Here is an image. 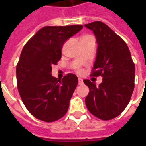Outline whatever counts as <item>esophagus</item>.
<instances>
[{
    "instance_id": "obj_1",
    "label": "esophagus",
    "mask_w": 146,
    "mask_h": 146,
    "mask_svg": "<svg viewBox=\"0 0 146 146\" xmlns=\"http://www.w3.org/2000/svg\"><path fill=\"white\" fill-rule=\"evenodd\" d=\"M83 83L82 78H78V84H83Z\"/></svg>"
}]
</instances>
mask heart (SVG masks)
<instances>
[{"instance_id": "b5f03b06", "label": "heart", "mask_w": 146, "mask_h": 146, "mask_svg": "<svg viewBox=\"0 0 146 146\" xmlns=\"http://www.w3.org/2000/svg\"><path fill=\"white\" fill-rule=\"evenodd\" d=\"M76 72L78 73V74H81V73H83V72H84V70H83L81 67H77L76 70Z\"/></svg>"}]
</instances>
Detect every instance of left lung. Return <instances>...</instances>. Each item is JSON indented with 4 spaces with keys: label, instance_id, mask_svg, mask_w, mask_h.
Here are the masks:
<instances>
[{
    "label": "left lung",
    "instance_id": "left-lung-1",
    "mask_svg": "<svg viewBox=\"0 0 146 146\" xmlns=\"http://www.w3.org/2000/svg\"><path fill=\"white\" fill-rule=\"evenodd\" d=\"M85 27L93 30L98 43L91 76H102V82L98 86L89 80H84L89 88L86 106L93 116L110 120L125 110L131 98L135 88V63L127 44L106 24L95 21Z\"/></svg>",
    "mask_w": 146,
    "mask_h": 146
}]
</instances>
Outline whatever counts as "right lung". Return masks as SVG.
<instances>
[{"instance_id":"add662e5","label":"right lung","mask_w":146,"mask_h":146,"mask_svg":"<svg viewBox=\"0 0 146 146\" xmlns=\"http://www.w3.org/2000/svg\"><path fill=\"white\" fill-rule=\"evenodd\" d=\"M82 28L44 27L24 45L16 66L17 88L26 108L36 119L54 122L67 113L78 80L73 73L58 80L51 76V66L61 59L65 41Z\"/></svg>"}]
</instances>
